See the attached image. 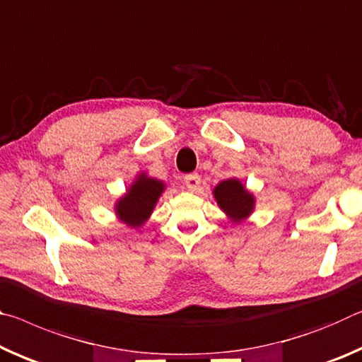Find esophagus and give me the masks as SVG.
<instances>
[{
    "instance_id": "obj_1",
    "label": "esophagus",
    "mask_w": 362,
    "mask_h": 362,
    "mask_svg": "<svg viewBox=\"0 0 362 362\" xmlns=\"http://www.w3.org/2000/svg\"><path fill=\"white\" fill-rule=\"evenodd\" d=\"M185 185L187 186L189 191H195L200 186V176L197 173H191L185 176Z\"/></svg>"
}]
</instances>
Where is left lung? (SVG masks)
Masks as SVG:
<instances>
[{"instance_id": "8db88e82", "label": "left lung", "mask_w": 362, "mask_h": 362, "mask_svg": "<svg viewBox=\"0 0 362 362\" xmlns=\"http://www.w3.org/2000/svg\"><path fill=\"white\" fill-rule=\"evenodd\" d=\"M216 204L234 223H239L252 215L255 209V197L244 185L235 177L224 180L213 191Z\"/></svg>"}]
</instances>
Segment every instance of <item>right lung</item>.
<instances>
[{
  "label": "right lung",
  "mask_w": 362,
  "mask_h": 362,
  "mask_svg": "<svg viewBox=\"0 0 362 362\" xmlns=\"http://www.w3.org/2000/svg\"><path fill=\"white\" fill-rule=\"evenodd\" d=\"M165 191V185L156 177H149L141 173L127 191L123 197L115 204L118 220L129 228H141L153 211L157 200Z\"/></svg>",
  "instance_id": "right-lung-1"
}]
</instances>
